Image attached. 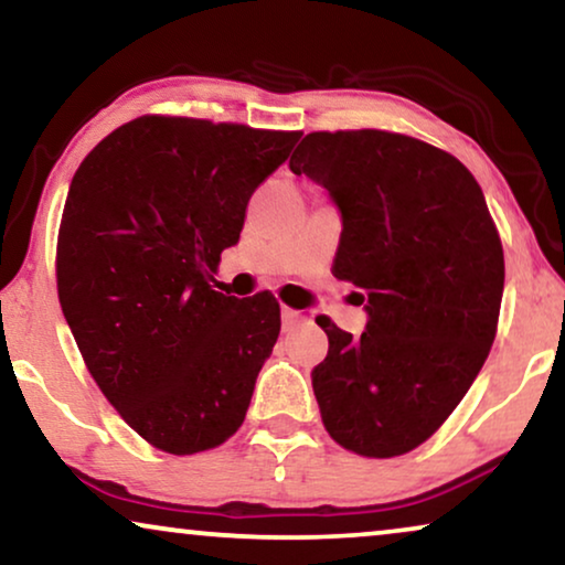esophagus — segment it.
I'll list each match as a JSON object with an SVG mask.
<instances>
[{
  "instance_id": "esophagus-1",
  "label": "esophagus",
  "mask_w": 565,
  "mask_h": 565,
  "mask_svg": "<svg viewBox=\"0 0 565 565\" xmlns=\"http://www.w3.org/2000/svg\"><path fill=\"white\" fill-rule=\"evenodd\" d=\"M303 321H306V316L300 311H292V308H282V329L285 331L296 329L298 323H303Z\"/></svg>"
}]
</instances>
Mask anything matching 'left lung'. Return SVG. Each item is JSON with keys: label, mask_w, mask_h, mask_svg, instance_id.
Listing matches in <instances>:
<instances>
[{"label": "left lung", "mask_w": 565, "mask_h": 565, "mask_svg": "<svg viewBox=\"0 0 565 565\" xmlns=\"http://www.w3.org/2000/svg\"><path fill=\"white\" fill-rule=\"evenodd\" d=\"M290 169L329 190L342 213L334 275L369 300L360 337L319 323L323 427L344 450L396 458L443 427L489 358L504 292L499 231L476 177L419 138L319 130Z\"/></svg>", "instance_id": "1"}]
</instances>
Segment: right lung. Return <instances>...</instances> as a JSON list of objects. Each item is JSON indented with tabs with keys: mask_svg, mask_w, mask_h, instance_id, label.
<instances>
[{
	"mask_svg": "<svg viewBox=\"0 0 565 565\" xmlns=\"http://www.w3.org/2000/svg\"><path fill=\"white\" fill-rule=\"evenodd\" d=\"M298 138L143 115L76 169L56 246L61 311L99 391L159 450L195 455L242 427L280 303L211 282L252 192Z\"/></svg>",
	"mask_w": 565,
	"mask_h": 565,
	"instance_id": "obj_1",
	"label": "right lung"
}]
</instances>
